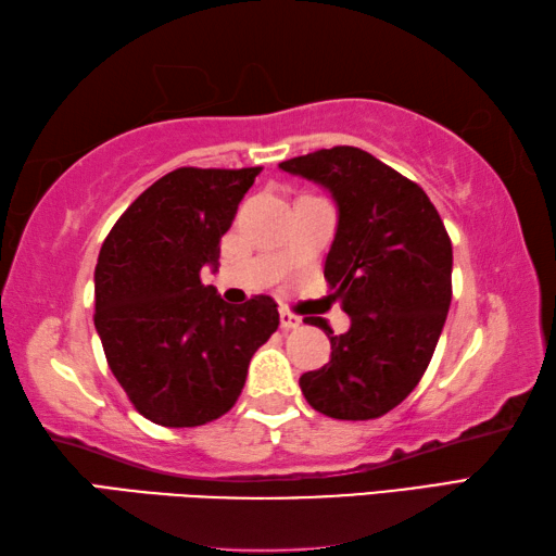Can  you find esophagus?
<instances>
[{"instance_id": "34e87169", "label": "esophagus", "mask_w": 556, "mask_h": 556, "mask_svg": "<svg viewBox=\"0 0 556 556\" xmlns=\"http://www.w3.org/2000/svg\"><path fill=\"white\" fill-rule=\"evenodd\" d=\"M279 324H281V328H285V331H291V328H299L301 326V318L296 314L287 312V308H281V312H279Z\"/></svg>"}]
</instances>
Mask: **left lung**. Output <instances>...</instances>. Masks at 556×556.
I'll list each match as a JSON object with an SVG mask.
<instances>
[{"label":"left lung","mask_w":556,"mask_h":556,"mask_svg":"<svg viewBox=\"0 0 556 556\" xmlns=\"http://www.w3.org/2000/svg\"><path fill=\"white\" fill-rule=\"evenodd\" d=\"M281 172L321 184L338 208L324 277L351 316L331 338V361L299 378L316 412L378 419L417 388L434 355L451 304L448 232L421 188L357 147L318 149Z\"/></svg>","instance_id":"1"}]
</instances>
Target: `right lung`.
I'll return each mask as SVG.
<instances>
[{
  "instance_id": "add662e5",
  "label": "right lung",
  "mask_w": 556,
  "mask_h": 556,
  "mask_svg": "<svg viewBox=\"0 0 556 556\" xmlns=\"http://www.w3.org/2000/svg\"><path fill=\"white\" fill-rule=\"evenodd\" d=\"M252 168L184 166L119 215L96 267V328L135 409L162 427L223 417L244 388L252 355L277 331L271 296L230 306L201 281L218 267Z\"/></svg>"
}]
</instances>
